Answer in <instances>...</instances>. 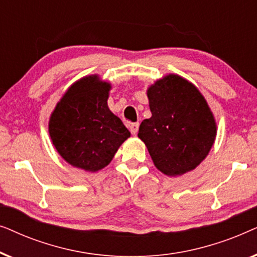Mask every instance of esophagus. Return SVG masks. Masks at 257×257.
<instances>
[{"label":"esophagus","instance_id":"obj_1","mask_svg":"<svg viewBox=\"0 0 257 257\" xmlns=\"http://www.w3.org/2000/svg\"><path fill=\"white\" fill-rule=\"evenodd\" d=\"M130 127V131H131L132 135H137L138 133V130H139V122H131V124L128 125Z\"/></svg>","mask_w":257,"mask_h":257}]
</instances>
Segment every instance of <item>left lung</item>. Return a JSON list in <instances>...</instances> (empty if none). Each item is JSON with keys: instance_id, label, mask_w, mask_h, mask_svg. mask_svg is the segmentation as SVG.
<instances>
[{"instance_id": "left-lung-1", "label": "left lung", "mask_w": 257, "mask_h": 257, "mask_svg": "<svg viewBox=\"0 0 257 257\" xmlns=\"http://www.w3.org/2000/svg\"><path fill=\"white\" fill-rule=\"evenodd\" d=\"M151 118L144 119L138 137L154 166L168 177L195 170L216 138V120L194 84L168 73L147 89Z\"/></svg>"}]
</instances>
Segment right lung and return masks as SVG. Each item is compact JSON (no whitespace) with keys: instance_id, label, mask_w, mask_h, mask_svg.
Returning a JSON list of instances; mask_svg holds the SVG:
<instances>
[{"instance_id":"1","label":"right lung","mask_w":257,"mask_h":257,"mask_svg":"<svg viewBox=\"0 0 257 257\" xmlns=\"http://www.w3.org/2000/svg\"><path fill=\"white\" fill-rule=\"evenodd\" d=\"M111 84L98 75L76 80L51 112L49 135L66 163L98 172L113 159L131 133L107 106Z\"/></svg>"}]
</instances>
